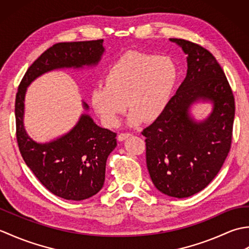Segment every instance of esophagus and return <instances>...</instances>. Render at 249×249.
I'll return each instance as SVG.
<instances>
[{
    "label": "esophagus",
    "mask_w": 249,
    "mask_h": 249,
    "mask_svg": "<svg viewBox=\"0 0 249 249\" xmlns=\"http://www.w3.org/2000/svg\"><path fill=\"white\" fill-rule=\"evenodd\" d=\"M131 135L130 134H127V133H122V134H119V136H118V140L119 141H124V140H126L128 138V137H130Z\"/></svg>",
    "instance_id": "obj_1"
}]
</instances>
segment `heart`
Instances as JSON below:
<instances>
[{
    "instance_id": "heart-1",
    "label": "heart",
    "mask_w": 249,
    "mask_h": 249,
    "mask_svg": "<svg viewBox=\"0 0 249 249\" xmlns=\"http://www.w3.org/2000/svg\"><path fill=\"white\" fill-rule=\"evenodd\" d=\"M178 71L171 57L127 51L105 73V87L95 88L91 103L104 124L115 127L121 114L130 109L127 123L154 121L168 107L176 89Z\"/></svg>"
}]
</instances>
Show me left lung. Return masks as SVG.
I'll list each match as a JSON object with an SVG mask.
<instances>
[{
	"label": "left lung",
	"instance_id": "left-lung-1",
	"mask_svg": "<svg viewBox=\"0 0 249 249\" xmlns=\"http://www.w3.org/2000/svg\"><path fill=\"white\" fill-rule=\"evenodd\" d=\"M170 41L187 55L186 77L166 110L142 135L154 186L181 199L201 192L223 167L230 151L235 106L223 68L210 51L185 39ZM198 103L213 107L203 120L191 112Z\"/></svg>",
	"mask_w": 249,
	"mask_h": 249
}]
</instances>
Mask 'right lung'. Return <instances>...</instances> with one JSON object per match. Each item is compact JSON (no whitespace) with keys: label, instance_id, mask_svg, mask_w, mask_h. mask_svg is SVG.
<instances>
[{"label":"right lung","instance_id":"obj_1","mask_svg":"<svg viewBox=\"0 0 249 249\" xmlns=\"http://www.w3.org/2000/svg\"><path fill=\"white\" fill-rule=\"evenodd\" d=\"M103 43L98 39L52 46L29 67L16 96L17 141L23 160L49 192L66 200L91 198L103 188L106 162L116 146V134L95 123L88 113L89 105L82 100L83 113L70 131L37 142L24 127L26 89L47 72L97 66L105 53Z\"/></svg>","mask_w":249,"mask_h":249}]
</instances>
